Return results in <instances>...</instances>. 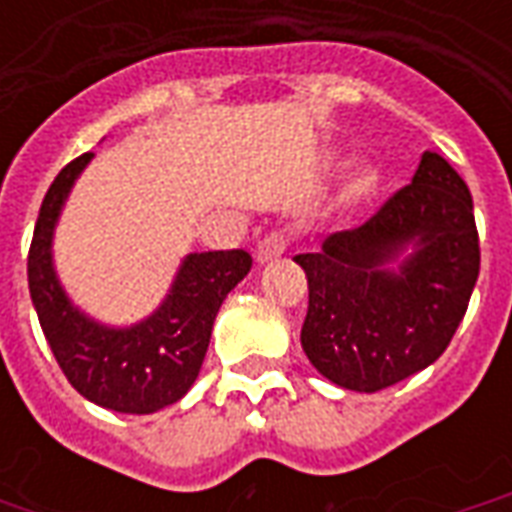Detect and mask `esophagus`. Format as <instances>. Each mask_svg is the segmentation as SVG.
Segmentation results:
<instances>
[{"label": "esophagus", "mask_w": 512, "mask_h": 512, "mask_svg": "<svg viewBox=\"0 0 512 512\" xmlns=\"http://www.w3.org/2000/svg\"><path fill=\"white\" fill-rule=\"evenodd\" d=\"M285 249H288V235L274 230V233H268L266 238L257 244V249H255L257 263H268V260H274V257L282 255Z\"/></svg>", "instance_id": "obj_1"}]
</instances>
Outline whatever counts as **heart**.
<instances>
[{"mask_svg": "<svg viewBox=\"0 0 512 512\" xmlns=\"http://www.w3.org/2000/svg\"><path fill=\"white\" fill-rule=\"evenodd\" d=\"M367 189H370V180H356L354 186H351V191H354V194H365Z\"/></svg>", "mask_w": 512, "mask_h": 512, "instance_id": "obj_1", "label": "heart"}]
</instances>
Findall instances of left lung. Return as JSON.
<instances>
[{
  "instance_id": "8db88e82",
  "label": "left lung",
  "mask_w": 512,
  "mask_h": 512,
  "mask_svg": "<svg viewBox=\"0 0 512 512\" xmlns=\"http://www.w3.org/2000/svg\"><path fill=\"white\" fill-rule=\"evenodd\" d=\"M293 260L310 288L301 348L312 367L343 389L378 392L433 365L466 315L480 274L472 194L425 150L376 216Z\"/></svg>"
}]
</instances>
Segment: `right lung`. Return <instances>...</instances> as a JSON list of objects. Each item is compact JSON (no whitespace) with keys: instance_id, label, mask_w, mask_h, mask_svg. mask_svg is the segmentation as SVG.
<instances>
[{"instance_id":"add662e5","label":"right lung","mask_w":512,"mask_h":512,"mask_svg":"<svg viewBox=\"0 0 512 512\" xmlns=\"http://www.w3.org/2000/svg\"><path fill=\"white\" fill-rule=\"evenodd\" d=\"M93 153L73 158L43 197L27 260L29 296L57 365L82 397L120 414H153L178 403L200 376L216 312L249 274L244 249L183 257L167 299L134 326H106L79 307L57 279L51 241L73 183Z\"/></svg>"}]
</instances>
